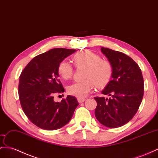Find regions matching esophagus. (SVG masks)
Segmentation results:
<instances>
[{
	"label": "esophagus",
	"mask_w": 158,
	"mask_h": 158,
	"mask_svg": "<svg viewBox=\"0 0 158 158\" xmlns=\"http://www.w3.org/2000/svg\"><path fill=\"white\" fill-rule=\"evenodd\" d=\"M77 101H78V102H79V103H81L84 102L85 101V99H83V98H78V99H77Z\"/></svg>",
	"instance_id": "1"
}]
</instances>
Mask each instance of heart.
<instances>
[{"label":"heart","mask_w":158,"mask_h":158,"mask_svg":"<svg viewBox=\"0 0 158 158\" xmlns=\"http://www.w3.org/2000/svg\"><path fill=\"white\" fill-rule=\"evenodd\" d=\"M77 68H85L83 73L84 81L75 82L67 87L69 95L78 98H84L94 90V86L102 88L110 81L113 74V67L107 60L102 59L101 56L90 51H83L73 56ZM58 71L64 79L72 77L74 69L72 64L62 60L59 64Z\"/></svg>","instance_id":"heart-1"}]
</instances>
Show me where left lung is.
<instances>
[{"label": "left lung", "mask_w": 158, "mask_h": 158, "mask_svg": "<svg viewBox=\"0 0 158 158\" xmlns=\"http://www.w3.org/2000/svg\"><path fill=\"white\" fill-rule=\"evenodd\" d=\"M113 67L111 80L102 94L110 96L95 97L97 119L107 127L115 128L129 122L135 115L143 99L144 82L142 73L131 57L123 52L102 47Z\"/></svg>", "instance_id": "left-lung-1"}]
</instances>
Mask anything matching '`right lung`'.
I'll return each mask as SVG.
<instances>
[{
  "label": "right lung",
  "instance_id": "1",
  "mask_svg": "<svg viewBox=\"0 0 158 158\" xmlns=\"http://www.w3.org/2000/svg\"><path fill=\"white\" fill-rule=\"evenodd\" d=\"M75 51L52 48L36 56L20 75L19 97L22 109L31 122L40 128L55 130L63 127L79 106L71 95L60 102L53 100L54 95L64 91L59 79V64Z\"/></svg>",
  "mask_w": 158,
  "mask_h": 158
}]
</instances>
